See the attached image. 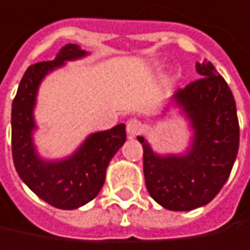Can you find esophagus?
<instances>
[{"instance_id":"1","label":"esophagus","mask_w":250,"mask_h":250,"mask_svg":"<svg viewBox=\"0 0 250 250\" xmlns=\"http://www.w3.org/2000/svg\"><path fill=\"white\" fill-rule=\"evenodd\" d=\"M142 131H144V125H142L141 121H138V119H129L128 121V124H126V132H128V135L131 138H134V137L142 134Z\"/></svg>"}]
</instances>
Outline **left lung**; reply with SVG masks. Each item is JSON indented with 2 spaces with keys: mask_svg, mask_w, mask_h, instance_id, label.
<instances>
[{
  "mask_svg": "<svg viewBox=\"0 0 250 250\" xmlns=\"http://www.w3.org/2000/svg\"><path fill=\"white\" fill-rule=\"evenodd\" d=\"M202 79L178 89L164 108L175 106L193 131L180 154H157L148 141L144 148V175L149 196L164 208L188 211L210 203L229 178L239 149V121L233 95L214 66L196 64Z\"/></svg>",
  "mask_w": 250,
  "mask_h": 250,
  "instance_id": "left-lung-1",
  "label": "left lung"
}]
</instances>
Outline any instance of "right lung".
<instances>
[{"label": "right lung", "instance_id": "add662e5", "mask_svg": "<svg viewBox=\"0 0 250 250\" xmlns=\"http://www.w3.org/2000/svg\"><path fill=\"white\" fill-rule=\"evenodd\" d=\"M87 54L78 44H66L54 60L30 66L13 101L11 137L17 172L42 200L63 210L79 208L99 194L110 160L126 141L125 125L119 124L108 131L90 134L72 155L60 160H46L36 148L34 108L42 82L66 62L83 59Z\"/></svg>", "mask_w": 250, "mask_h": 250}]
</instances>
